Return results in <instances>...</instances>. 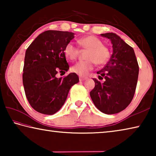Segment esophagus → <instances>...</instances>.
Listing matches in <instances>:
<instances>
[{
    "mask_svg": "<svg viewBox=\"0 0 156 156\" xmlns=\"http://www.w3.org/2000/svg\"><path fill=\"white\" fill-rule=\"evenodd\" d=\"M79 79H80V81H84L87 79V77H83V76H79Z\"/></svg>",
    "mask_w": 156,
    "mask_h": 156,
    "instance_id": "34e87169",
    "label": "esophagus"
}]
</instances>
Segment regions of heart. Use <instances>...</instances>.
Returning a JSON list of instances; mask_svg holds the SVG:
<instances>
[{
    "label": "heart",
    "mask_w": 156,
    "mask_h": 156,
    "mask_svg": "<svg viewBox=\"0 0 156 156\" xmlns=\"http://www.w3.org/2000/svg\"><path fill=\"white\" fill-rule=\"evenodd\" d=\"M78 43L81 47L88 49L84 61L76 63L72 67V71L80 76L87 75L97 63L99 65L107 63L110 57V53L106 46L102 44V41L94 36H87L78 40ZM64 54L69 60H74L78 56V49L74 44L68 43L65 46Z\"/></svg>",
    "instance_id": "heart-1"
}]
</instances>
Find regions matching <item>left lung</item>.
I'll return each instance as SVG.
<instances>
[{
    "label": "left lung",
    "instance_id": "left-lung-1",
    "mask_svg": "<svg viewBox=\"0 0 156 156\" xmlns=\"http://www.w3.org/2000/svg\"><path fill=\"white\" fill-rule=\"evenodd\" d=\"M113 44V54L105 67L97 72L105 79L101 83L94 78L90 92L92 101L100 112L114 114L126 109L133 99L138 82L139 67L133 49L114 33L102 34Z\"/></svg>",
    "mask_w": 156,
    "mask_h": 156
}]
</instances>
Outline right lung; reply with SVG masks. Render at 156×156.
<instances>
[{"label": "right lung", "instance_id": "obj_1", "mask_svg": "<svg viewBox=\"0 0 156 156\" xmlns=\"http://www.w3.org/2000/svg\"><path fill=\"white\" fill-rule=\"evenodd\" d=\"M73 38L72 32L45 31L26 50L23 83L29 103L36 112L54 114L64 105L71 87L78 83L75 73L64 78L56 76L69 69L63 51Z\"/></svg>", "mask_w": 156, "mask_h": 156}]
</instances>
